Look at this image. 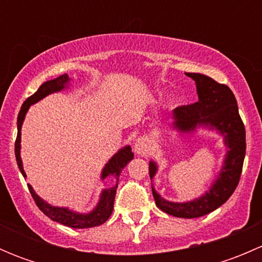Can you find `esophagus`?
<instances>
[{
  "label": "esophagus",
  "mask_w": 262,
  "mask_h": 262,
  "mask_svg": "<svg viewBox=\"0 0 262 262\" xmlns=\"http://www.w3.org/2000/svg\"><path fill=\"white\" fill-rule=\"evenodd\" d=\"M134 152L138 153L139 156H146L149 153L150 150V144L149 141L147 138H138L134 142Z\"/></svg>",
  "instance_id": "1"
}]
</instances>
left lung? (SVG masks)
<instances>
[{"instance_id":"8db88e82","label":"left lung","mask_w":262,"mask_h":262,"mask_svg":"<svg viewBox=\"0 0 262 262\" xmlns=\"http://www.w3.org/2000/svg\"><path fill=\"white\" fill-rule=\"evenodd\" d=\"M196 83L198 102L176 107L171 113V129L179 136L186 137L207 129L223 137L227 150L223 165L215 176L209 190L199 198L187 202H170L161 196L152 185L156 205L162 212L179 218H198L218 209L229 199L238 185L246 155L245 125L237 106L233 92L226 84L218 83L213 78L200 73H185ZM158 171L155 160L149 161V178L153 181Z\"/></svg>"}]
</instances>
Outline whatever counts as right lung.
<instances>
[{"label":"right lung","instance_id":"obj_1","mask_svg":"<svg viewBox=\"0 0 262 262\" xmlns=\"http://www.w3.org/2000/svg\"><path fill=\"white\" fill-rule=\"evenodd\" d=\"M71 80L68 75H62L59 77L54 78V80H49L44 82L40 87L38 89V91L34 95H31L30 97L25 100V102L21 106L20 113L17 116V138L15 142V156H16L17 166L20 168L21 173H23L24 178L26 179V173L24 171L23 166V160H21V128H23V123L25 120V115L28 113V110L30 109L31 105L36 104L38 101L43 100L44 97H47L48 95L54 94V92L63 91V90H67L70 87ZM134 158L133 152H132V147L129 144L124 146L123 148L118 150L106 163H105L104 168L101 171V181H104L105 179L109 178L112 180H115L114 185L106 189H102L100 192L99 202H97L96 207L92 210L87 213H80L76 212V210L70 209L67 207H55V205L49 204L48 202L43 199V198L39 196L35 192V190L33 189L30 184H28L29 190H30L31 196L35 200L36 205L39 207V209L41 210L47 216H49L52 221L58 222V223H62L63 226L71 227V228H91V227L101 226L102 223L109 219V216L112 215L113 208H114V200H115V194H116V187H118V181L119 176H120L121 171L129 163V161H132Z\"/></svg>","mask_w":262,"mask_h":262}]
</instances>
